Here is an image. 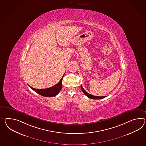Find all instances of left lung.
<instances>
[{
	"mask_svg": "<svg viewBox=\"0 0 146 146\" xmlns=\"http://www.w3.org/2000/svg\"><path fill=\"white\" fill-rule=\"evenodd\" d=\"M81 90H82L83 92L84 93V94L86 95V96H87V97H88L89 98H90V99H103V98H104L106 97V96H93L92 94H89V93H88L87 92H86V91L84 90V89H83V86H82V85L81 86Z\"/></svg>",
	"mask_w": 146,
	"mask_h": 146,
	"instance_id": "left-lung-1",
	"label": "left lung"
}]
</instances>
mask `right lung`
<instances>
[{"label":"right lung","instance_id":"1","mask_svg":"<svg viewBox=\"0 0 146 146\" xmlns=\"http://www.w3.org/2000/svg\"><path fill=\"white\" fill-rule=\"evenodd\" d=\"M64 74H65V73L63 75V76H62V78L60 79V82L57 83L56 85L53 86L49 88H47V89H34L29 85V86L35 92L37 93L38 94H39L42 96H47V97H52V96H56L57 94H58V93L60 92V90L62 88V80H63V78L64 76Z\"/></svg>","mask_w":146,"mask_h":146}]
</instances>
